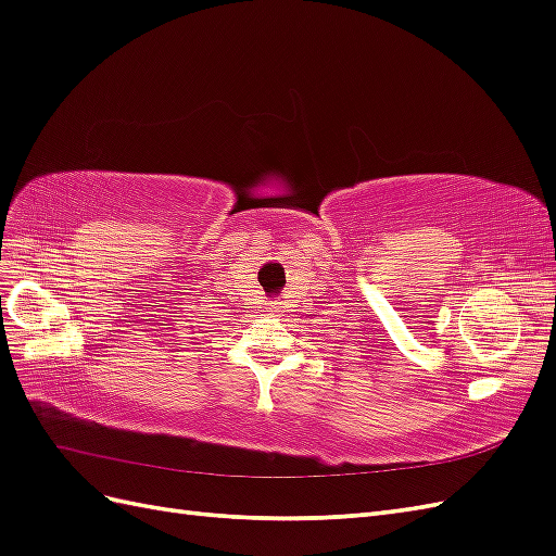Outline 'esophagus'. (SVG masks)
<instances>
[{
  "label": "esophagus",
  "mask_w": 556,
  "mask_h": 556,
  "mask_svg": "<svg viewBox=\"0 0 556 556\" xmlns=\"http://www.w3.org/2000/svg\"><path fill=\"white\" fill-rule=\"evenodd\" d=\"M266 311H268V313H278V304H276V301H271V304L266 306Z\"/></svg>",
  "instance_id": "esophagus-1"
}]
</instances>
